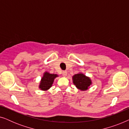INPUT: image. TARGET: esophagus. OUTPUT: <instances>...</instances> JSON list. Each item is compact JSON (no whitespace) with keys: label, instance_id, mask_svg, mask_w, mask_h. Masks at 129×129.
I'll use <instances>...</instances> for the list:
<instances>
[{"label":"esophagus","instance_id":"34e87169","mask_svg":"<svg viewBox=\"0 0 129 129\" xmlns=\"http://www.w3.org/2000/svg\"><path fill=\"white\" fill-rule=\"evenodd\" d=\"M67 75H68V72H67V71H63L62 75L63 76H64V77L66 76Z\"/></svg>","mask_w":129,"mask_h":129}]
</instances>
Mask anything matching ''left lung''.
Listing matches in <instances>:
<instances>
[{"mask_svg":"<svg viewBox=\"0 0 129 129\" xmlns=\"http://www.w3.org/2000/svg\"><path fill=\"white\" fill-rule=\"evenodd\" d=\"M73 83L76 87L82 90H86L91 84V80L83 74H76L73 77Z\"/></svg>","mask_w":129,"mask_h":129,"instance_id":"obj_1","label":"left lung"}]
</instances>
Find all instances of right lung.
Wrapping results in <instances>:
<instances>
[{
    "label": "right lung",
    "mask_w": 129,
    "mask_h": 129,
    "mask_svg": "<svg viewBox=\"0 0 129 129\" xmlns=\"http://www.w3.org/2000/svg\"><path fill=\"white\" fill-rule=\"evenodd\" d=\"M57 76V75L50 74L47 73V72H46L44 74L43 77H42L39 87L42 90H46L49 89L52 86L54 79Z\"/></svg>",
    "instance_id": "right-lung-1"
}]
</instances>
